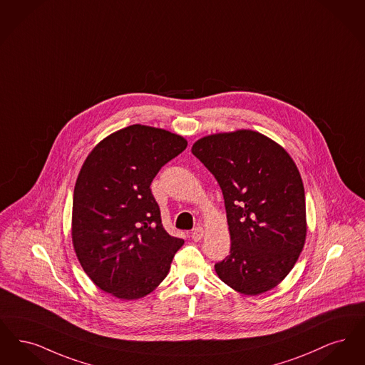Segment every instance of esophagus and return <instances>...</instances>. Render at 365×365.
<instances>
[{
	"instance_id": "1",
	"label": "esophagus",
	"mask_w": 365,
	"mask_h": 365,
	"mask_svg": "<svg viewBox=\"0 0 365 365\" xmlns=\"http://www.w3.org/2000/svg\"><path fill=\"white\" fill-rule=\"evenodd\" d=\"M203 236H205V230H203V227H202V226L195 227V229L192 230V233H190V237H192V240H195V241L202 240Z\"/></svg>"
}]
</instances>
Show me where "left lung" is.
Here are the masks:
<instances>
[{
	"instance_id": "obj_1",
	"label": "left lung",
	"mask_w": 365,
	"mask_h": 365,
	"mask_svg": "<svg viewBox=\"0 0 365 365\" xmlns=\"http://www.w3.org/2000/svg\"><path fill=\"white\" fill-rule=\"evenodd\" d=\"M192 154L222 190L230 252L215 263L226 285L256 296L278 285L302 254L307 223L302 175L285 150L254 130L206 136Z\"/></svg>"
}]
</instances>
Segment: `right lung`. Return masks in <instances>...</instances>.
<instances>
[{
    "label": "right lung",
    "instance_id": "right-lung-1",
    "mask_svg": "<svg viewBox=\"0 0 365 365\" xmlns=\"http://www.w3.org/2000/svg\"><path fill=\"white\" fill-rule=\"evenodd\" d=\"M187 144L165 129L136 124L103 139L81 166L73 247L86 274L114 297L136 300L151 293L184 244L165 230L150 185Z\"/></svg>",
    "mask_w": 365,
    "mask_h": 365
}]
</instances>
